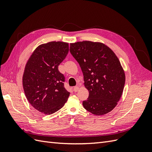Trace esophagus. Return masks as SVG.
<instances>
[{"instance_id": "34e87169", "label": "esophagus", "mask_w": 152, "mask_h": 152, "mask_svg": "<svg viewBox=\"0 0 152 152\" xmlns=\"http://www.w3.org/2000/svg\"><path fill=\"white\" fill-rule=\"evenodd\" d=\"M73 91H74V92H77L79 89V86H75L74 87H73Z\"/></svg>"}]
</instances>
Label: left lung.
Instances as JSON below:
<instances>
[{"label":"left lung","instance_id":"1","mask_svg":"<svg viewBox=\"0 0 152 152\" xmlns=\"http://www.w3.org/2000/svg\"><path fill=\"white\" fill-rule=\"evenodd\" d=\"M70 51L79 63L89 97L83 106L95 115L111 112L120 100L125 84V73L113 50L101 42L71 43Z\"/></svg>","mask_w":152,"mask_h":152}]
</instances>
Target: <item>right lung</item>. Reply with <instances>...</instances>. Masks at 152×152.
<instances>
[{"mask_svg":"<svg viewBox=\"0 0 152 152\" xmlns=\"http://www.w3.org/2000/svg\"><path fill=\"white\" fill-rule=\"evenodd\" d=\"M69 50L68 43L50 42L37 48L27 61L23 75L26 97L32 107L45 115L61 109L70 96L58 66Z\"/></svg>","mask_w":152,"mask_h":152,"instance_id":"obj_1","label":"right lung"}]
</instances>
